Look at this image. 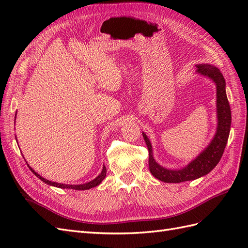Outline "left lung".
<instances>
[{"mask_svg": "<svg viewBox=\"0 0 248 248\" xmlns=\"http://www.w3.org/2000/svg\"><path fill=\"white\" fill-rule=\"evenodd\" d=\"M197 73L206 76L212 79L216 85L217 90V119L218 125L216 134L212 141L194 160L190 161L187 166L179 170H170L161 167L157 163L153 157V150L149 137L142 133L143 139L149 150V168L150 172L158 180L167 183H180L185 181H190L198 179L202 176L208 174L217 166L223 155L226 147L227 139L230 136L231 124H232V112L228 104V99L225 91V79L220 70L208 63L196 65Z\"/></svg>", "mask_w": 248, "mask_h": 248, "instance_id": "1", "label": "left lung"}]
</instances>
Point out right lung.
Returning a JSON list of instances; mask_svg holds the SVG:
<instances>
[{"instance_id": "right-lung-1", "label": "right lung", "mask_w": 248, "mask_h": 248, "mask_svg": "<svg viewBox=\"0 0 248 248\" xmlns=\"http://www.w3.org/2000/svg\"><path fill=\"white\" fill-rule=\"evenodd\" d=\"M28 167H29V166H28ZM29 169H30L31 172H32V173L37 177V178H40L43 182L47 183V185H49V186H56V187H60V188H71V189H76V190H85V189H89V188H92V187L97 186L98 185H100L101 181H103V180L105 179L106 174H107V169H106V167H104L103 170H101V173H100L95 179H93V180H91V181H89V182H87V183H84V185H76V186H74V185H63V183H58V182L49 181V180H47V179H45V178H43V177L40 176V174H37V173L35 172V170H34L32 168H31V167H29Z\"/></svg>"}]
</instances>
